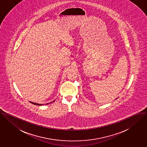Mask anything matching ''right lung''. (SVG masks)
<instances>
[{
    "instance_id": "add662e5",
    "label": "right lung",
    "mask_w": 147,
    "mask_h": 147,
    "mask_svg": "<svg viewBox=\"0 0 147 147\" xmlns=\"http://www.w3.org/2000/svg\"><path fill=\"white\" fill-rule=\"evenodd\" d=\"M55 101V100L54 101H53L52 102H54ZM31 103H32V104H34V105H42L43 104H37V103H35V102H31V101H30ZM49 103H51V102H49ZM49 103H48V104H49Z\"/></svg>"
}]
</instances>
